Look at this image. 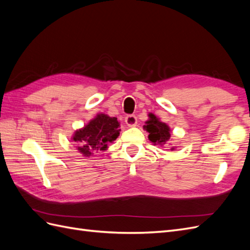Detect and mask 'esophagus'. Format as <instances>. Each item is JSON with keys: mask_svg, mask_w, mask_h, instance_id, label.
<instances>
[{"mask_svg": "<svg viewBox=\"0 0 250 250\" xmlns=\"http://www.w3.org/2000/svg\"><path fill=\"white\" fill-rule=\"evenodd\" d=\"M125 122L129 127H134V126H137L138 119H137V117L133 116V115H129V116H127L125 118Z\"/></svg>", "mask_w": 250, "mask_h": 250, "instance_id": "34e87169", "label": "esophagus"}]
</instances>
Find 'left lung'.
<instances>
[{
	"label": "left lung",
	"instance_id": "obj_1",
	"mask_svg": "<svg viewBox=\"0 0 250 250\" xmlns=\"http://www.w3.org/2000/svg\"><path fill=\"white\" fill-rule=\"evenodd\" d=\"M149 119L146 121L145 124L143 128L145 129L147 132H149L148 139L151 143H153V145H160V146H164L166 145L170 138V127L169 125H167L166 123L162 122L160 120V118H157L154 113L150 112L148 115ZM175 148L172 147L171 150H174Z\"/></svg>",
	"mask_w": 250,
	"mask_h": 250
}]
</instances>
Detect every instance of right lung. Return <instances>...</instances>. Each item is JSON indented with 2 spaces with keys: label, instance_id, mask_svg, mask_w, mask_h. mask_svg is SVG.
I'll return each instance as SVG.
<instances>
[{
  "label": "right lung",
  "instance_id": "obj_1",
  "mask_svg": "<svg viewBox=\"0 0 250 250\" xmlns=\"http://www.w3.org/2000/svg\"><path fill=\"white\" fill-rule=\"evenodd\" d=\"M120 123L117 118L105 113L98 115L72 135V141L83 156H90L97 151H104L108 144L116 141L120 135Z\"/></svg>",
  "mask_w": 250,
  "mask_h": 250
}]
</instances>
